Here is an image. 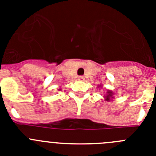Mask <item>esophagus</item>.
<instances>
[{"label":"esophagus","mask_w":156,"mask_h":156,"mask_svg":"<svg viewBox=\"0 0 156 156\" xmlns=\"http://www.w3.org/2000/svg\"><path fill=\"white\" fill-rule=\"evenodd\" d=\"M84 80V77H83V76H79V77H78V80H80V81H82V80Z\"/></svg>","instance_id":"obj_1"}]
</instances>
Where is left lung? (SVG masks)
<instances>
[{"instance_id": "8db88e82", "label": "left lung", "mask_w": 156, "mask_h": 156, "mask_svg": "<svg viewBox=\"0 0 156 156\" xmlns=\"http://www.w3.org/2000/svg\"><path fill=\"white\" fill-rule=\"evenodd\" d=\"M98 87H102V84H100L98 86ZM104 98L105 101H112L114 98V93L111 90H106L105 94H104Z\"/></svg>"}]
</instances>
